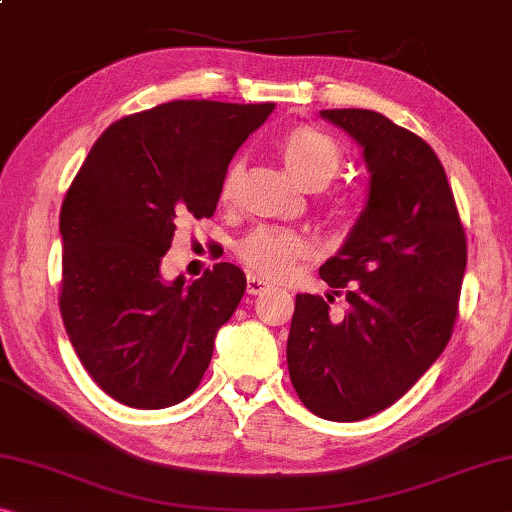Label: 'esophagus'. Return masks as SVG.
<instances>
[{
    "label": "esophagus",
    "mask_w": 512,
    "mask_h": 512,
    "mask_svg": "<svg viewBox=\"0 0 512 512\" xmlns=\"http://www.w3.org/2000/svg\"><path fill=\"white\" fill-rule=\"evenodd\" d=\"M265 288H270V281H265L261 277H254V274H249V277H247V293L249 295H261Z\"/></svg>",
    "instance_id": "esophagus-1"
}]
</instances>
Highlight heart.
I'll return each instance as SVG.
<instances>
[{
    "label": "heart",
    "mask_w": 512,
    "mask_h": 512,
    "mask_svg": "<svg viewBox=\"0 0 512 512\" xmlns=\"http://www.w3.org/2000/svg\"><path fill=\"white\" fill-rule=\"evenodd\" d=\"M283 164L306 190H318L341 167V146L311 125L288 130L279 141ZM242 180V162L233 160L222 178L219 199L231 203ZM302 235L283 229H256L238 245V256L263 277H281L304 254Z\"/></svg>",
    "instance_id": "heart-1"
}]
</instances>
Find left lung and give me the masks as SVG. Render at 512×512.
<instances>
[{
	"label": "left lung",
	"mask_w": 512,
	"mask_h": 512,
	"mask_svg": "<svg viewBox=\"0 0 512 512\" xmlns=\"http://www.w3.org/2000/svg\"><path fill=\"white\" fill-rule=\"evenodd\" d=\"M320 116L361 146L368 199L320 279L343 295H297L288 334L290 382L306 410L361 421L387 410L442 355L467 267V240L435 151L371 109Z\"/></svg>",
	"instance_id": "8db88e82"
}]
</instances>
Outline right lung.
Listing matches in <instances>:
<instances>
[{
    "label": "right lung",
    "mask_w": 512,
    "mask_h": 512,
    "mask_svg": "<svg viewBox=\"0 0 512 512\" xmlns=\"http://www.w3.org/2000/svg\"><path fill=\"white\" fill-rule=\"evenodd\" d=\"M274 105L174 100L102 132L59 215L61 318L93 382L119 403L162 410L199 387L219 327L245 295L240 267L162 277L185 217H212L233 155Z\"/></svg>",
    "instance_id": "add662e5"
}]
</instances>
